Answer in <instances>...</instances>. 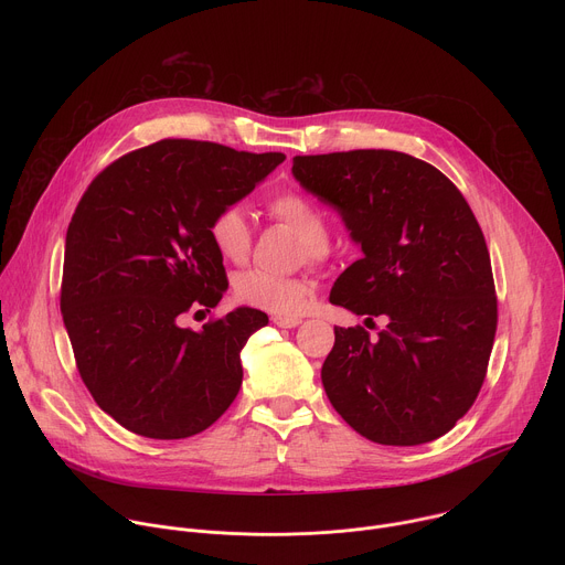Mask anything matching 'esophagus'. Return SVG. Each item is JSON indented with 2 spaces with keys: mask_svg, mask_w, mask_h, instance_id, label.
I'll return each instance as SVG.
<instances>
[{
  "mask_svg": "<svg viewBox=\"0 0 565 565\" xmlns=\"http://www.w3.org/2000/svg\"><path fill=\"white\" fill-rule=\"evenodd\" d=\"M273 321H275V324H277L279 329H295V327L301 324L299 317H281V315H275Z\"/></svg>",
  "mask_w": 565,
  "mask_h": 565,
  "instance_id": "obj_1",
  "label": "esophagus"
}]
</instances>
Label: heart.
Returning <instances> with one entry per match:
<instances>
[{"label": "heart", "mask_w": 565, "mask_h": 565, "mask_svg": "<svg viewBox=\"0 0 565 565\" xmlns=\"http://www.w3.org/2000/svg\"><path fill=\"white\" fill-rule=\"evenodd\" d=\"M270 212L286 227L299 236L301 255L317 262L329 253V216L312 199L299 192H284L273 199ZM210 238L216 253L225 262H244L250 250V223L246 212L238 205H227L218 210L210 223ZM236 297L277 315H297L301 312L308 299V284L292 277L273 275L266 270H246L234 281Z\"/></svg>", "instance_id": "1"}]
</instances>
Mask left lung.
Returning a JSON list of instances; mask_svg holds the SVG:
<instances>
[{"instance_id":"1","label":"left lung","mask_w":565,"mask_h":565,"mask_svg":"<svg viewBox=\"0 0 565 565\" xmlns=\"http://www.w3.org/2000/svg\"><path fill=\"white\" fill-rule=\"evenodd\" d=\"M295 181L333 205L362 259L333 284L331 303L377 338L335 327L321 384L364 438L412 447L460 420L486 380L497 295L486 236L456 185L402 151L295 156Z\"/></svg>"}]
</instances>
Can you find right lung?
Instances as JSON below:
<instances>
[{
    "label": "right lung",
    "instance_id": "add662e5",
    "mask_svg": "<svg viewBox=\"0 0 565 565\" xmlns=\"http://www.w3.org/2000/svg\"><path fill=\"white\" fill-rule=\"evenodd\" d=\"M201 140H160L116 160L66 230L62 319L98 407L156 440L201 434L232 405L241 351L268 315L238 306L201 331L181 315L227 290L214 214L284 163Z\"/></svg>",
    "mask_w": 565,
    "mask_h": 565
}]
</instances>
